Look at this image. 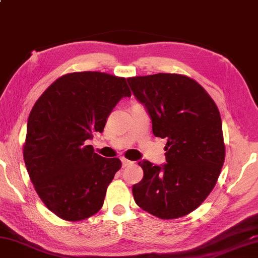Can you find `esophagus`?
Segmentation results:
<instances>
[{"label":"esophagus","mask_w":258,"mask_h":258,"mask_svg":"<svg viewBox=\"0 0 258 258\" xmlns=\"http://www.w3.org/2000/svg\"><path fill=\"white\" fill-rule=\"evenodd\" d=\"M121 161H122V165H123V166H129V165L134 164L133 161H129V160H126V159H122Z\"/></svg>","instance_id":"obj_1"}]
</instances>
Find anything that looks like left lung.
Wrapping results in <instances>:
<instances>
[{"label":"left lung","instance_id":"8db88e82","mask_svg":"<svg viewBox=\"0 0 258 258\" xmlns=\"http://www.w3.org/2000/svg\"><path fill=\"white\" fill-rule=\"evenodd\" d=\"M126 80L150 113L154 136L168 138V163H138L144 178L134 184V200L162 220L188 215L213 190L224 163L219 108L196 80L184 75L156 74Z\"/></svg>","mask_w":258,"mask_h":258}]
</instances>
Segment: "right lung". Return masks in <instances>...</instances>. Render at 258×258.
<instances>
[{
  "label": "right lung",
  "instance_id": "obj_1",
  "mask_svg": "<svg viewBox=\"0 0 258 258\" xmlns=\"http://www.w3.org/2000/svg\"><path fill=\"white\" fill-rule=\"evenodd\" d=\"M125 96L132 92L123 77L71 72L48 86L31 108L25 164L36 192L58 218L77 222L102 209L122 163L94 153L87 141L103 132L113 107Z\"/></svg>",
  "mask_w": 258,
  "mask_h": 258
}]
</instances>
